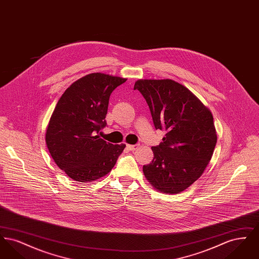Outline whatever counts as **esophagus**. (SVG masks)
<instances>
[{
    "label": "esophagus",
    "instance_id": "34e87169",
    "mask_svg": "<svg viewBox=\"0 0 259 259\" xmlns=\"http://www.w3.org/2000/svg\"><path fill=\"white\" fill-rule=\"evenodd\" d=\"M140 145H127L126 148H128L129 150H135L136 148H139Z\"/></svg>",
    "mask_w": 259,
    "mask_h": 259
}]
</instances>
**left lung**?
Instances as JSON below:
<instances>
[{"label":"left lung","mask_w":259,"mask_h":259,"mask_svg":"<svg viewBox=\"0 0 259 259\" xmlns=\"http://www.w3.org/2000/svg\"><path fill=\"white\" fill-rule=\"evenodd\" d=\"M134 89L148 103L155 129L166 132L143 171L149 184L177 194L201 177L212 156L217 133L211 112L186 87L172 79H139Z\"/></svg>","instance_id":"obj_1"}]
</instances>
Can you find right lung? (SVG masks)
<instances>
[{
  "instance_id": "1",
  "label": "right lung",
  "mask_w": 259,
  "mask_h": 259,
  "mask_svg": "<svg viewBox=\"0 0 259 259\" xmlns=\"http://www.w3.org/2000/svg\"><path fill=\"white\" fill-rule=\"evenodd\" d=\"M126 78L94 73L66 89L50 117L46 142L56 165L79 183L96 181L111 172L125 145L100 138L107 126L111 92Z\"/></svg>"
}]
</instances>
